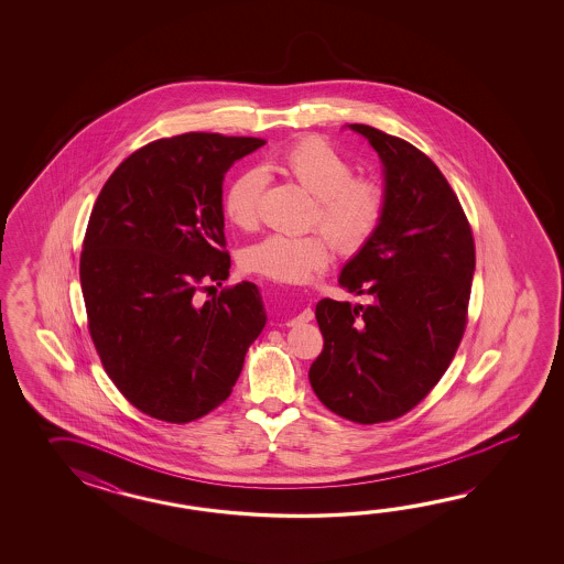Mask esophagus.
Returning <instances> with one entry per match:
<instances>
[{
  "instance_id": "34e87169",
  "label": "esophagus",
  "mask_w": 564,
  "mask_h": 564,
  "mask_svg": "<svg viewBox=\"0 0 564 564\" xmlns=\"http://www.w3.org/2000/svg\"><path fill=\"white\" fill-rule=\"evenodd\" d=\"M312 318H314L312 308H304V311L299 312L294 318H290L286 324L288 326H299V324L311 323Z\"/></svg>"
}]
</instances>
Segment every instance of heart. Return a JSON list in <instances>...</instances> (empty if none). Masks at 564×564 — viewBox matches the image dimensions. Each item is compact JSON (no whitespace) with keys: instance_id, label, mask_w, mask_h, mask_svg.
I'll return each instance as SVG.
<instances>
[{"instance_id":"b5f03b06","label":"heart","mask_w":564,"mask_h":564,"mask_svg":"<svg viewBox=\"0 0 564 564\" xmlns=\"http://www.w3.org/2000/svg\"><path fill=\"white\" fill-rule=\"evenodd\" d=\"M262 173L276 171L314 197L311 226L321 228L343 252H355L371 240L387 209L384 187L372 177L355 175V165L321 137H304L265 161ZM264 177L246 171L224 193V214L240 229H253L260 217ZM326 235V236H327ZM325 236V237H326ZM321 231L308 236L272 234L252 243L241 264L253 274L304 284L330 262V243Z\"/></svg>"}]
</instances>
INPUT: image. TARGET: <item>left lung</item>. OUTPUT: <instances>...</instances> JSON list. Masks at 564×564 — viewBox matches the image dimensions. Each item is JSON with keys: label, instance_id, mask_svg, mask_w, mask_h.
<instances>
[{"label": "left lung", "instance_id": "obj_1", "mask_svg": "<svg viewBox=\"0 0 564 564\" xmlns=\"http://www.w3.org/2000/svg\"><path fill=\"white\" fill-rule=\"evenodd\" d=\"M384 167L383 221L338 284L372 304L323 299L324 336L308 379L324 408L371 425L405 415L444 377L468 324L476 246L444 173L417 147L350 124Z\"/></svg>", "mask_w": 564, "mask_h": 564}]
</instances>
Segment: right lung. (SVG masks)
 Returning a JSON list of instances; mask_svg holds the SVG:
<instances>
[{"label": "right lung", "instance_id": "add662e5", "mask_svg": "<svg viewBox=\"0 0 564 564\" xmlns=\"http://www.w3.org/2000/svg\"><path fill=\"white\" fill-rule=\"evenodd\" d=\"M264 144L185 132L156 139L108 177L88 219L80 284L88 333L124 399L189 423L228 399L265 312L252 282L228 280L224 175Z\"/></svg>", "mask_w": 564, "mask_h": 564}]
</instances>
